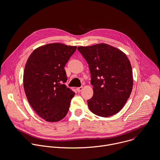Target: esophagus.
<instances>
[{"mask_svg": "<svg viewBox=\"0 0 160 160\" xmlns=\"http://www.w3.org/2000/svg\"><path fill=\"white\" fill-rule=\"evenodd\" d=\"M82 90H83V87H78V88H77V92H80L81 91H82Z\"/></svg>", "mask_w": 160, "mask_h": 160, "instance_id": "esophagus-1", "label": "esophagus"}]
</instances>
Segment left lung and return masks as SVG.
<instances>
[{
  "label": "left lung",
  "instance_id": "1",
  "mask_svg": "<svg viewBox=\"0 0 160 160\" xmlns=\"http://www.w3.org/2000/svg\"><path fill=\"white\" fill-rule=\"evenodd\" d=\"M77 49L88 64L93 86V95L87 101L90 110L102 117L118 113L133 88L132 68L127 56L105 43Z\"/></svg>",
  "mask_w": 160,
  "mask_h": 160
}]
</instances>
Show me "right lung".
Here are the masks:
<instances>
[{
  "instance_id": "right-lung-1",
  "label": "right lung",
  "mask_w": 160,
  "mask_h": 160,
  "mask_svg": "<svg viewBox=\"0 0 160 160\" xmlns=\"http://www.w3.org/2000/svg\"><path fill=\"white\" fill-rule=\"evenodd\" d=\"M76 49V46L49 43L34 50L27 61L24 91L33 110L47 122H58L68 113L75 93L65 85L64 67Z\"/></svg>"
}]
</instances>
